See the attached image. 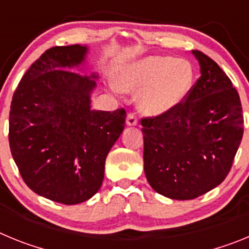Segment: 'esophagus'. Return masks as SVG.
<instances>
[{
    "label": "esophagus",
    "instance_id": "34e87169",
    "mask_svg": "<svg viewBox=\"0 0 249 249\" xmlns=\"http://www.w3.org/2000/svg\"><path fill=\"white\" fill-rule=\"evenodd\" d=\"M137 117H136L135 113H128V116H127V120H126V123L128 124V126H136L137 124Z\"/></svg>",
    "mask_w": 249,
    "mask_h": 249
}]
</instances>
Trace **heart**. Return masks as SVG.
Segmentation results:
<instances>
[{"label": "heart", "mask_w": 249, "mask_h": 249, "mask_svg": "<svg viewBox=\"0 0 249 249\" xmlns=\"http://www.w3.org/2000/svg\"><path fill=\"white\" fill-rule=\"evenodd\" d=\"M192 66L169 56H149L123 66L116 72L120 91L138 93V108L148 116H160L176 108L190 92Z\"/></svg>", "instance_id": "b5f03b06"}]
</instances>
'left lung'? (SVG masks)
Wrapping results in <instances>:
<instances>
[{
    "label": "left lung",
    "instance_id": "1",
    "mask_svg": "<svg viewBox=\"0 0 249 249\" xmlns=\"http://www.w3.org/2000/svg\"><path fill=\"white\" fill-rule=\"evenodd\" d=\"M201 77L172 111L141 120L144 173L172 199H193L221 184L243 136V113L232 81L212 58L192 51Z\"/></svg>",
    "mask_w": 249,
    "mask_h": 249
}]
</instances>
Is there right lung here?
<instances>
[{
  "mask_svg": "<svg viewBox=\"0 0 249 249\" xmlns=\"http://www.w3.org/2000/svg\"><path fill=\"white\" fill-rule=\"evenodd\" d=\"M87 47L56 46L31 65L13 93L8 141L22 179L37 195L63 204L98 192L105 162L126 111L91 109V77L71 71Z\"/></svg>",
  "mask_w": 249,
  "mask_h": 249,
  "instance_id": "1",
  "label": "right lung"
}]
</instances>
